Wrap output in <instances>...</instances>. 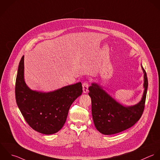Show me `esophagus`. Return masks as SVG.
I'll list each match as a JSON object with an SVG mask.
<instances>
[{"label":"esophagus","instance_id":"obj_1","mask_svg":"<svg viewBox=\"0 0 160 160\" xmlns=\"http://www.w3.org/2000/svg\"><path fill=\"white\" fill-rule=\"evenodd\" d=\"M82 87H83V93H87L88 92V87H89V84L88 82H84L83 84H82Z\"/></svg>","mask_w":160,"mask_h":160}]
</instances>
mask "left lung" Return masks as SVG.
I'll return each instance as SVG.
<instances>
[{
	"label": "left lung",
	"mask_w": 160,
	"mask_h": 160,
	"mask_svg": "<svg viewBox=\"0 0 160 160\" xmlns=\"http://www.w3.org/2000/svg\"><path fill=\"white\" fill-rule=\"evenodd\" d=\"M144 93L142 100L131 107L118 103L97 83H93L88 88L92 100V113L97 130L104 135H113L133 127L141 118L145 108L148 89V78L145 69Z\"/></svg>",
	"instance_id": "1"
}]
</instances>
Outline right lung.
I'll list each match as a JSON object with an SVG mask.
<instances>
[{
    "instance_id": "right-lung-1",
    "label": "right lung",
    "mask_w": 160,
    "mask_h": 160,
    "mask_svg": "<svg viewBox=\"0 0 160 160\" xmlns=\"http://www.w3.org/2000/svg\"><path fill=\"white\" fill-rule=\"evenodd\" d=\"M24 56L19 63L15 82L17 106L28 125L45 135L58 132L64 125L72 103L82 95V83L48 93L30 90L24 81Z\"/></svg>"
}]
</instances>
